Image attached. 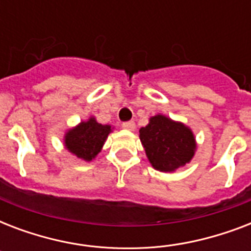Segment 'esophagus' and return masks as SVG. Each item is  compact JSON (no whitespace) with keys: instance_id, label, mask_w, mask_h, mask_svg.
I'll return each mask as SVG.
<instances>
[{"instance_id":"obj_1","label":"esophagus","mask_w":251,"mask_h":251,"mask_svg":"<svg viewBox=\"0 0 251 251\" xmlns=\"http://www.w3.org/2000/svg\"><path fill=\"white\" fill-rule=\"evenodd\" d=\"M122 127L126 130H134L135 129V122L134 121H125L122 122Z\"/></svg>"}]
</instances>
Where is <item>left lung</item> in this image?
Here are the masks:
<instances>
[{
    "label": "left lung",
    "mask_w": 251,
    "mask_h": 251,
    "mask_svg": "<svg viewBox=\"0 0 251 251\" xmlns=\"http://www.w3.org/2000/svg\"><path fill=\"white\" fill-rule=\"evenodd\" d=\"M139 138L150 163L157 171H175L194 156L195 139L190 129L161 114L139 130Z\"/></svg>",
    "instance_id": "left-lung-1"
}]
</instances>
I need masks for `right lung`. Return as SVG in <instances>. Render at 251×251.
<instances>
[{"label":"right lung","mask_w":251,"mask_h":251,"mask_svg":"<svg viewBox=\"0 0 251 251\" xmlns=\"http://www.w3.org/2000/svg\"><path fill=\"white\" fill-rule=\"evenodd\" d=\"M109 131V125H101L91 118L66 134L65 145L70 152L90 161L100 152Z\"/></svg>","instance_id":"1"}]
</instances>
